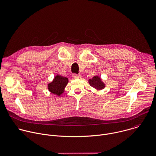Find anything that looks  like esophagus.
Segmentation results:
<instances>
[{
	"label": "esophagus",
	"instance_id": "1",
	"mask_svg": "<svg viewBox=\"0 0 156 156\" xmlns=\"http://www.w3.org/2000/svg\"><path fill=\"white\" fill-rule=\"evenodd\" d=\"M81 77V76L80 75H78V74H73V78H80Z\"/></svg>",
	"mask_w": 156,
	"mask_h": 156
}]
</instances>
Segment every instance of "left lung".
<instances>
[{
    "label": "left lung",
    "mask_w": 156,
    "mask_h": 156,
    "mask_svg": "<svg viewBox=\"0 0 156 156\" xmlns=\"http://www.w3.org/2000/svg\"><path fill=\"white\" fill-rule=\"evenodd\" d=\"M89 83H90V86L99 90H102L105 87V84L98 76H94L92 79L89 80Z\"/></svg>",
    "instance_id": "8db88e82"
}]
</instances>
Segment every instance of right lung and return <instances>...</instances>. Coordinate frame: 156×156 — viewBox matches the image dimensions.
I'll return each instance as SVG.
<instances>
[{"mask_svg":"<svg viewBox=\"0 0 156 156\" xmlns=\"http://www.w3.org/2000/svg\"><path fill=\"white\" fill-rule=\"evenodd\" d=\"M69 80L67 78L57 75L53 81L48 84V89L52 93L60 96L64 91V88L67 84Z\"/></svg>","mask_w":156,"mask_h":156,"instance_id":"1","label":"right lung"}]
</instances>
